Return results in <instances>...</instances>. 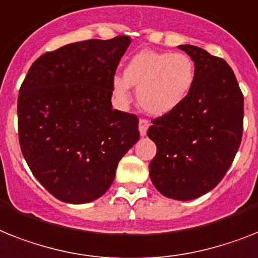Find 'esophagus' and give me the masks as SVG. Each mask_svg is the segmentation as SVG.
<instances>
[{"instance_id": "obj_1", "label": "esophagus", "mask_w": 258, "mask_h": 258, "mask_svg": "<svg viewBox=\"0 0 258 258\" xmlns=\"http://www.w3.org/2000/svg\"><path fill=\"white\" fill-rule=\"evenodd\" d=\"M149 125H150V122H149L148 120H145V118H141V120H140V124H138V131H140V134H141L142 137H144V136H146V132H148V129H149Z\"/></svg>"}]
</instances>
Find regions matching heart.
I'll return each mask as SVG.
<instances>
[{"mask_svg":"<svg viewBox=\"0 0 258 258\" xmlns=\"http://www.w3.org/2000/svg\"><path fill=\"white\" fill-rule=\"evenodd\" d=\"M197 79L194 60L183 52L142 50L132 57L124 78L113 79V92L121 101L137 87V100L152 116H166L176 110L190 96Z\"/></svg>","mask_w":258,"mask_h":258,"instance_id":"b5f03b06","label":"heart"}]
</instances>
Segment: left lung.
<instances>
[{
  "instance_id": "left-lung-1",
  "label": "left lung",
  "mask_w": 258,
  "mask_h": 258,
  "mask_svg": "<svg viewBox=\"0 0 258 258\" xmlns=\"http://www.w3.org/2000/svg\"><path fill=\"white\" fill-rule=\"evenodd\" d=\"M194 60L197 79L176 110L153 120L157 154L149 170L163 197L192 201L218 186L242 137L244 96L224 59L191 44L178 46Z\"/></svg>"
}]
</instances>
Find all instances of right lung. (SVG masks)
Segmentation results:
<instances>
[{
  "mask_svg": "<svg viewBox=\"0 0 258 258\" xmlns=\"http://www.w3.org/2000/svg\"><path fill=\"white\" fill-rule=\"evenodd\" d=\"M131 42L120 35L46 52L19 89L22 154L40 184L64 203L103 197L140 138L138 117L110 103L117 66Z\"/></svg>",
  "mask_w": 258,
  "mask_h": 258,
  "instance_id": "right-lung-1",
  "label": "right lung"
}]
</instances>
